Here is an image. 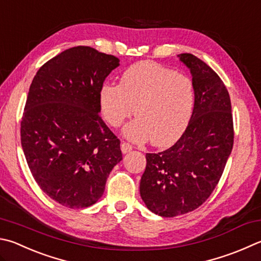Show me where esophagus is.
Returning <instances> with one entry per match:
<instances>
[{"instance_id": "obj_1", "label": "esophagus", "mask_w": 261, "mask_h": 261, "mask_svg": "<svg viewBox=\"0 0 261 261\" xmlns=\"http://www.w3.org/2000/svg\"><path fill=\"white\" fill-rule=\"evenodd\" d=\"M121 150H122L123 154L129 153L130 150H132V146L129 143H125V141H123V143L121 144Z\"/></svg>"}]
</instances>
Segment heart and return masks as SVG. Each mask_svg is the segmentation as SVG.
I'll use <instances>...</instances> for the list:
<instances>
[{"instance_id":"obj_1","label":"heart","mask_w":261,"mask_h":261,"mask_svg":"<svg viewBox=\"0 0 261 261\" xmlns=\"http://www.w3.org/2000/svg\"><path fill=\"white\" fill-rule=\"evenodd\" d=\"M194 85L184 74L151 61L132 65L123 73L120 85L105 83L99 91L101 114L108 124L125 126L127 138L155 146L173 144L184 134L194 107Z\"/></svg>"}]
</instances>
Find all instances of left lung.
I'll return each instance as SVG.
<instances>
[{
  "label": "left lung",
  "instance_id": "8db88e82",
  "mask_svg": "<svg viewBox=\"0 0 261 261\" xmlns=\"http://www.w3.org/2000/svg\"><path fill=\"white\" fill-rule=\"evenodd\" d=\"M193 75V114L169 149L146 154L140 196L161 217H176L204 203L219 182L234 144L229 93L218 74L192 54L178 55Z\"/></svg>",
  "mask_w": 261,
  "mask_h": 261
}]
</instances>
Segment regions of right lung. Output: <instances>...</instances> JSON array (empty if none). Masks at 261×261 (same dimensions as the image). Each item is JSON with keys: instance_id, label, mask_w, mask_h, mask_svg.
<instances>
[{"instance_id": "obj_1", "label": "right lung", "mask_w": 261, "mask_h": 261, "mask_svg": "<svg viewBox=\"0 0 261 261\" xmlns=\"http://www.w3.org/2000/svg\"><path fill=\"white\" fill-rule=\"evenodd\" d=\"M115 56L74 46L37 70L20 124L28 168L40 188L70 209L96 203L122 160L120 139L99 115V91Z\"/></svg>"}]
</instances>
